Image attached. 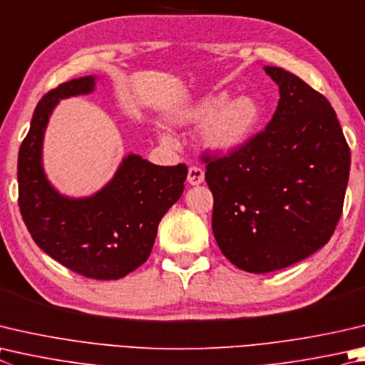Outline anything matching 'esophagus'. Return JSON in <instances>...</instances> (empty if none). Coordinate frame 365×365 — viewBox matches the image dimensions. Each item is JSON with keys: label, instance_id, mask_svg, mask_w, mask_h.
Instances as JSON below:
<instances>
[{"label": "esophagus", "instance_id": "1", "mask_svg": "<svg viewBox=\"0 0 365 365\" xmlns=\"http://www.w3.org/2000/svg\"><path fill=\"white\" fill-rule=\"evenodd\" d=\"M187 180H188L190 185H193V187H195V185H201L204 182V170L200 169V168H196V165H193V168L188 169Z\"/></svg>", "mask_w": 365, "mask_h": 365}]
</instances>
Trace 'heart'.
Segmentation results:
<instances>
[{"label": "heart", "instance_id": "1", "mask_svg": "<svg viewBox=\"0 0 365 365\" xmlns=\"http://www.w3.org/2000/svg\"><path fill=\"white\" fill-rule=\"evenodd\" d=\"M262 103L252 96L230 98L228 92H218L202 97L190 107L170 118L177 125L200 124V143L204 150L215 155H230L254 137L263 123ZM163 142L169 137L161 134Z\"/></svg>", "mask_w": 365, "mask_h": 365}]
</instances>
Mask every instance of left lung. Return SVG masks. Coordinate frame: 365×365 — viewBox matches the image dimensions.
Listing matches in <instances>:
<instances>
[{
  "label": "left lung",
  "mask_w": 365,
  "mask_h": 365,
  "mask_svg": "<svg viewBox=\"0 0 365 365\" xmlns=\"http://www.w3.org/2000/svg\"><path fill=\"white\" fill-rule=\"evenodd\" d=\"M279 102L262 134L207 161L212 231L237 268L282 269L326 246L341 215L351 153L335 110L294 73L263 67Z\"/></svg>",
  "instance_id": "obj_1"
}]
</instances>
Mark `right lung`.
<instances>
[{"mask_svg":"<svg viewBox=\"0 0 365 365\" xmlns=\"http://www.w3.org/2000/svg\"><path fill=\"white\" fill-rule=\"evenodd\" d=\"M98 76L71 79L36 105L19 150V207L36 246L92 279H119L147 262L158 225L183 193L187 165H156L128 153L113 177L89 196L62 195L43 165L44 134L63 98L88 96Z\"/></svg>","mask_w":365,"mask_h":365,"instance_id":"1","label":"right lung"}]
</instances>
